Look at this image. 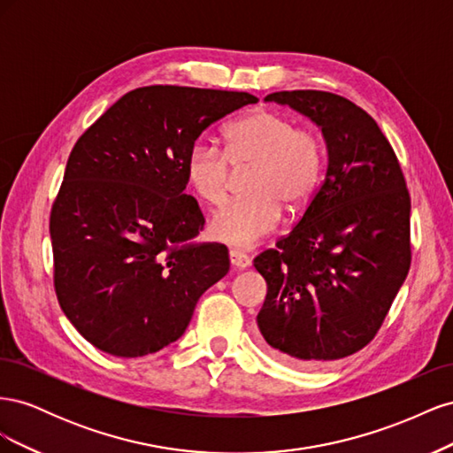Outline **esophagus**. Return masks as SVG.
<instances>
[{
    "label": "esophagus",
    "mask_w": 453,
    "mask_h": 453,
    "mask_svg": "<svg viewBox=\"0 0 453 453\" xmlns=\"http://www.w3.org/2000/svg\"><path fill=\"white\" fill-rule=\"evenodd\" d=\"M228 255H230V265L234 266L236 270H245V268L251 266L250 255H245L243 251H240V250H230Z\"/></svg>",
    "instance_id": "34e87169"
}]
</instances>
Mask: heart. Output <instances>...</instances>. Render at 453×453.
<instances>
[{"label": "heart", "mask_w": 453, "mask_h": 453, "mask_svg": "<svg viewBox=\"0 0 453 453\" xmlns=\"http://www.w3.org/2000/svg\"><path fill=\"white\" fill-rule=\"evenodd\" d=\"M245 193L228 203L210 225L211 236L238 248H251L281 223V205L298 210L318 193L325 170L319 135L296 128L278 113L257 109L225 130V150L208 140L190 145L185 173L196 196L210 208L228 198L232 170H250Z\"/></svg>", "instance_id": "b5f03b06"}]
</instances>
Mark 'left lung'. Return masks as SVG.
I'll list each match as a JSON object with an SVG mask.
<instances>
[{
	"label": "left lung",
	"instance_id": "1",
	"mask_svg": "<svg viewBox=\"0 0 453 453\" xmlns=\"http://www.w3.org/2000/svg\"><path fill=\"white\" fill-rule=\"evenodd\" d=\"M321 128L323 185L296 226L253 266L268 285L257 315L272 357L313 368L372 340L410 270V196L393 147L353 102L321 90L268 94Z\"/></svg>",
	"mask_w": 453,
	"mask_h": 453
}]
</instances>
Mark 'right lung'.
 <instances>
[{
    "mask_svg": "<svg viewBox=\"0 0 453 453\" xmlns=\"http://www.w3.org/2000/svg\"><path fill=\"white\" fill-rule=\"evenodd\" d=\"M257 102L248 92L135 88L75 143L50 213L54 289L94 348L130 359L170 346L228 273L225 245H180L203 228L185 195V160L215 120Z\"/></svg>",
    "mask_w": 453,
    "mask_h": 453,
    "instance_id": "1",
    "label": "right lung"
}]
</instances>
